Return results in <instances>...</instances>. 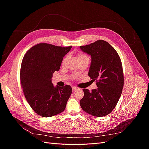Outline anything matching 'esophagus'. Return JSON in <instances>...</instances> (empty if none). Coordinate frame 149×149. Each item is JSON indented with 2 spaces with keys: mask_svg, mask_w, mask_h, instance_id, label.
<instances>
[{
  "mask_svg": "<svg viewBox=\"0 0 149 149\" xmlns=\"http://www.w3.org/2000/svg\"><path fill=\"white\" fill-rule=\"evenodd\" d=\"M78 88H76L75 86H72V89H73V91H76V90H78Z\"/></svg>",
  "mask_w": 149,
  "mask_h": 149,
  "instance_id": "obj_1",
  "label": "esophagus"
}]
</instances>
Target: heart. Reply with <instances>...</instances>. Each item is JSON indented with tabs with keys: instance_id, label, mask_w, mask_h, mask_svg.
<instances>
[{
	"instance_id": "b5f03b06",
	"label": "heart",
	"mask_w": 149,
	"mask_h": 149,
	"mask_svg": "<svg viewBox=\"0 0 149 149\" xmlns=\"http://www.w3.org/2000/svg\"><path fill=\"white\" fill-rule=\"evenodd\" d=\"M77 58H78V61H80V60H82L83 59H86V58H89V57L86 55V54H84V53H79L77 55ZM66 59H67V56H66L64 58V59L63 60L62 65H63L65 63Z\"/></svg>"
}]
</instances>
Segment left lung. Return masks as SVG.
<instances>
[{"label": "left lung", "instance_id": "left-lung-1", "mask_svg": "<svg viewBox=\"0 0 149 149\" xmlns=\"http://www.w3.org/2000/svg\"><path fill=\"white\" fill-rule=\"evenodd\" d=\"M81 50L91 56L88 76L96 81L97 88L91 92L83 89L84 95L80 106L87 113L105 116L113 111L123 91L124 78L123 65L118 52L107 42L98 40Z\"/></svg>", "mask_w": 149, "mask_h": 149}]
</instances>
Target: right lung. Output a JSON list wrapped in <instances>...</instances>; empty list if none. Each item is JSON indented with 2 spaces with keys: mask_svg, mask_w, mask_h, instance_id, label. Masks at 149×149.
<instances>
[{
  "mask_svg": "<svg viewBox=\"0 0 149 149\" xmlns=\"http://www.w3.org/2000/svg\"><path fill=\"white\" fill-rule=\"evenodd\" d=\"M71 47L38 43L28 50L22 60L21 87L31 109L40 116L52 117L65 109L72 88L70 85L54 87L52 78Z\"/></svg>",
  "mask_w": 149,
  "mask_h": 149,
  "instance_id": "right-lung-1",
  "label": "right lung"
}]
</instances>
